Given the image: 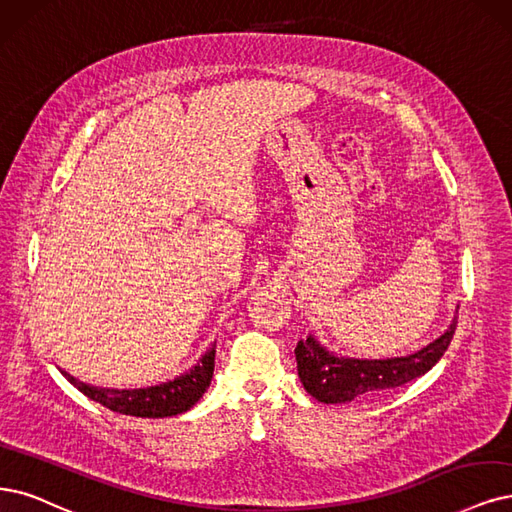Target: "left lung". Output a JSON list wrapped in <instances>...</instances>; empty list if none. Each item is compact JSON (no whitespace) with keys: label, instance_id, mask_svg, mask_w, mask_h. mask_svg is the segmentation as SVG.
<instances>
[{"label":"left lung","instance_id":"obj_1","mask_svg":"<svg viewBox=\"0 0 512 512\" xmlns=\"http://www.w3.org/2000/svg\"><path fill=\"white\" fill-rule=\"evenodd\" d=\"M456 327L458 316H453L449 329L420 352L401 358H384V361L335 356L310 335L308 339H301L295 348L299 380L308 394L327 405L350 403L356 396L401 388L439 363Z\"/></svg>","mask_w":512,"mask_h":512}]
</instances>
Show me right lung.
I'll use <instances>...</instances> for the list:
<instances>
[{
	"instance_id": "add662e5",
	"label": "right lung",
	"mask_w": 512,
	"mask_h": 512,
	"mask_svg": "<svg viewBox=\"0 0 512 512\" xmlns=\"http://www.w3.org/2000/svg\"><path fill=\"white\" fill-rule=\"evenodd\" d=\"M213 371H215V344L211 346V350L204 352V356L200 358V363L196 367L175 377L173 382H164L149 388H135V390L99 388V386H90L75 380L73 375L61 369V373L67 377V380L80 392H84L88 399L97 401L116 413L135 415V418H168V415H177L192 409L202 399L208 384H211Z\"/></svg>"
}]
</instances>
